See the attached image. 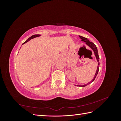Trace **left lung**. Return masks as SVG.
I'll list each match as a JSON object with an SVG mask.
<instances>
[{
	"label": "left lung",
	"mask_w": 121,
	"mask_h": 121,
	"mask_svg": "<svg viewBox=\"0 0 121 121\" xmlns=\"http://www.w3.org/2000/svg\"><path fill=\"white\" fill-rule=\"evenodd\" d=\"M79 37L81 39L82 41L85 42V43H86V44L90 48L93 50V52L94 53V56H95V57H96V59L97 60V61L98 62V66L97 67L96 72L95 73V74L94 77V78L92 79V81H91L90 82H89V83H87V84H85V85H75L76 86H79V87H85V86L88 85V84H89L91 83L92 82H93L94 81V80H95V78H96V76H97V75L98 74V72L99 71V56H98V50H97V47L96 46V45H95L93 43L90 42L89 40L87 38L82 37V36H79Z\"/></svg>",
	"instance_id": "1"
}]
</instances>
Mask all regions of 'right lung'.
<instances>
[{
  "instance_id": "add662e5",
  "label": "right lung",
  "mask_w": 121,
  "mask_h": 121,
  "mask_svg": "<svg viewBox=\"0 0 121 121\" xmlns=\"http://www.w3.org/2000/svg\"><path fill=\"white\" fill-rule=\"evenodd\" d=\"M40 36H41V35H39V34L32 35V36H31V37H30V38H29L26 40V41L25 42H24L22 44V45H23L24 44H25V43H27V42H28L29 41H30V40H31V39H33V38H36V37H40Z\"/></svg>"
}]
</instances>
